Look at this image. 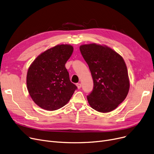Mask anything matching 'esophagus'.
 <instances>
[{"label":"esophagus","instance_id":"1","mask_svg":"<svg viewBox=\"0 0 154 154\" xmlns=\"http://www.w3.org/2000/svg\"><path fill=\"white\" fill-rule=\"evenodd\" d=\"M77 88L79 89H80L81 88V87H82V85H81V84H80V83H78V84H77Z\"/></svg>","mask_w":154,"mask_h":154}]
</instances>
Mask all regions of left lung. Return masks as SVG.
<instances>
[{
	"mask_svg": "<svg viewBox=\"0 0 154 154\" xmlns=\"http://www.w3.org/2000/svg\"><path fill=\"white\" fill-rule=\"evenodd\" d=\"M80 51L88 63L94 82L87 96L92 108L101 112L115 109L128 94L130 81L123 57L106 45H82Z\"/></svg>",
	"mask_w": 154,
	"mask_h": 154,
	"instance_id": "obj_1",
	"label": "left lung"
}]
</instances>
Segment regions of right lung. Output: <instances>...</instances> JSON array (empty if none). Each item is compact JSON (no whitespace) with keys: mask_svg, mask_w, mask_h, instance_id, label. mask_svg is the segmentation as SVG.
Segmentation results:
<instances>
[{"mask_svg":"<svg viewBox=\"0 0 154 154\" xmlns=\"http://www.w3.org/2000/svg\"><path fill=\"white\" fill-rule=\"evenodd\" d=\"M73 51L70 45H58L41 53L29 66L28 91L32 101L42 109L55 111L62 108L77 89L65 68Z\"/></svg>","mask_w":154,"mask_h":154,"instance_id":"obj_1","label":"right lung"}]
</instances>
